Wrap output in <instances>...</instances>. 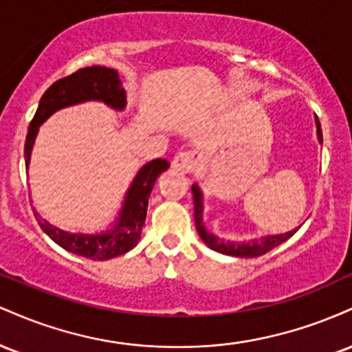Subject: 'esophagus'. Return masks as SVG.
I'll list each match as a JSON object with an SVG mask.
<instances>
[{"label":"esophagus","mask_w":352,"mask_h":352,"mask_svg":"<svg viewBox=\"0 0 352 352\" xmlns=\"http://www.w3.org/2000/svg\"><path fill=\"white\" fill-rule=\"evenodd\" d=\"M172 167L179 172H193L197 167V155L195 152H179L172 160Z\"/></svg>","instance_id":"34e87169"}]
</instances>
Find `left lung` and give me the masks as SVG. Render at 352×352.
<instances>
[{
    "instance_id": "1",
    "label": "left lung",
    "mask_w": 352,
    "mask_h": 352,
    "mask_svg": "<svg viewBox=\"0 0 352 352\" xmlns=\"http://www.w3.org/2000/svg\"><path fill=\"white\" fill-rule=\"evenodd\" d=\"M314 122H316V134H318V142L322 144V132H321V124H319L318 117L314 116ZM192 193H193V207H195V228L199 232V235L204 243L212 248L213 252L228 254V256H238V258H254L261 256V254L268 253L270 250L276 248L278 245L285 243L286 240H289L294 233L298 232V228L292 230V232L280 233V235H265L252 238V240L245 241H235V240H225V238L217 236L215 233L208 232L207 227L204 223V192L197 184L192 185Z\"/></svg>"
}]
</instances>
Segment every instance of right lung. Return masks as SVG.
<instances>
[{
	"mask_svg": "<svg viewBox=\"0 0 352 352\" xmlns=\"http://www.w3.org/2000/svg\"><path fill=\"white\" fill-rule=\"evenodd\" d=\"M89 100L104 102L114 111H124L127 106V92L120 82L119 72L104 66L84 67V69L67 76V78L56 80L44 92L41 100H39L38 111H36L30 129H28L26 144H24L26 168H30L31 153H33L39 127L60 109L78 106V104L89 102ZM168 167H170V164L164 159H155L142 165L139 172L135 173L134 180L129 185L127 192H125L119 215L112 221L111 227L100 230V232H66V230H60L56 225L44 220L33 208L34 217L43 232L66 252L98 261L120 256V254L131 252L139 243L145 217H147L148 197H151L153 184H155L157 177L167 170Z\"/></svg>",
	"mask_w": 352,
	"mask_h": 352,
	"instance_id": "1",
	"label": "right lung"
}]
</instances>
